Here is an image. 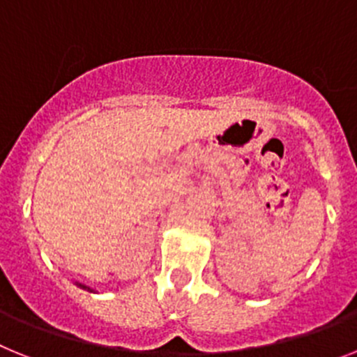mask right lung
Instances as JSON below:
<instances>
[{
	"instance_id": "1",
	"label": "right lung",
	"mask_w": 357,
	"mask_h": 357,
	"mask_svg": "<svg viewBox=\"0 0 357 357\" xmlns=\"http://www.w3.org/2000/svg\"><path fill=\"white\" fill-rule=\"evenodd\" d=\"M75 286H77V287H80V289L91 291V293H93V289H91V287H89V286H84V284H80V282H75Z\"/></svg>"
}]
</instances>
